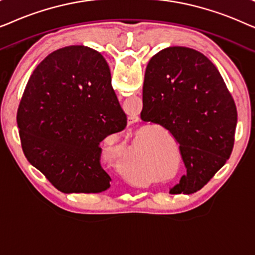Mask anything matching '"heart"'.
I'll use <instances>...</instances> for the list:
<instances>
[{"label":"heart","instance_id":"heart-1","mask_svg":"<svg viewBox=\"0 0 255 255\" xmlns=\"http://www.w3.org/2000/svg\"><path fill=\"white\" fill-rule=\"evenodd\" d=\"M137 151H138V144H134L132 147L128 149V153L122 156L118 161V167H120L121 172L124 174L125 176L128 177L131 180H138L140 179L137 173L138 166L135 158H137Z\"/></svg>","mask_w":255,"mask_h":255}]
</instances>
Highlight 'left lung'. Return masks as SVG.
Returning <instances> with one entry per match:
<instances>
[{"label":"left lung","instance_id":"left-lung-1","mask_svg":"<svg viewBox=\"0 0 255 255\" xmlns=\"http://www.w3.org/2000/svg\"><path fill=\"white\" fill-rule=\"evenodd\" d=\"M142 117L174 135L187 172L170 194H193L231 155L237 108L216 66L201 52L169 46L153 55L145 72Z\"/></svg>","mask_w":255,"mask_h":255}]
</instances>
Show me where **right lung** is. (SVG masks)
Returning <instances> with one entry per match:
<instances>
[{"mask_svg": "<svg viewBox=\"0 0 255 255\" xmlns=\"http://www.w3.org/2000/svg\"><path fill=\"white\" fill-rule=\"evenodd\" d=\"M103 55L83 45L48 54L30 76L17 111L27 161L65 194L101 193L111 177L100 142L127 127Z\"/></svg>", "mask_w": 255, "mask_h": 255, "instance_id": "1", "label": "right lung"}]
</instances>
